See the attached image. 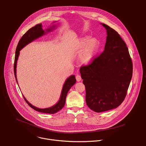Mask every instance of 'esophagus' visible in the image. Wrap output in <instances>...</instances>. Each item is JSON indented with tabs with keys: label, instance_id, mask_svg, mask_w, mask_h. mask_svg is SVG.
I'll list each match as a JSON object with an SVG mask.
<instances>
[{
	"label": "esophagus",
	"instance_id": "esophagus-1",
	"mask_svg": "<svg viewBox=\"0 0 146 146\" xmlns=\"http://www.w3.org/2000/svg\"><path fill=\"white\" fill-rule=\"evenodd\" d=\"M76 78L77 81H78V82H79V81H80L81 80V76L80 75H77L76 77Z\"/></svg>",
	"mask_w": 146,
	"mask_h": 146
}]
</instances>
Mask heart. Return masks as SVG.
<instances>
[{"mask_svg":"<svg viewBox=\"0 0 146 146\" xmlns=\"http://www.w3.org/2000/svg\"><path fill=\"white\" fill-rule=\"evenodd\" d=\"M100 43L95 37L84 36L80 38L77 42V48L82 52L79 56L80 63L84 66L91 64L95 59L99 49Z\"/></svg>","mask_w":146,"mask_h":146,"instance_id":"b5f03b06","label":"heart"}]
</instances>
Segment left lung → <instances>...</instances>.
Instances as JSON below:
<instances>
[{"label":"left lung","mask_w":146,"mask_h":146,"mask_svg":"<svg viewBox=\"0 0 146 146\" xmlns=\"http://www.w3.org/2000/svg\"><path fill=\"white\" fill-rule=\"evenodd\" d=\"M104 51L92 63L80 69L86 91L88 108L100 113L118 108L123 101L131 82L133 65L125 43L108 25Z\"/></svg>","instance_id":"8db88e82"}]
</instances>
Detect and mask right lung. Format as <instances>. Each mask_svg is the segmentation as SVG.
<instances>
[{"label":"right lung","mask_w":146,"mask_h":146,"mask_svg":"<svg viewBox=\"0 0 146 146\" xmlns=\"http://www.w3.org/2000/svg\"><path fill=\"white\" fill-rule=\"evenodd\" d=\"M58 21H54L52 25H51L49 28H47L46 29H43L42 28V24H39L35 27H32L30 29H29L21 37L19 41L18 44L17 45L16 51H15V59H14V72L15 77L16 81L18 84V81L17 78V60L19 55V51L21 50H22L24 47H25L28 44L31 43L34 40L43 36L44 35L48 34V32H52L56 28V24H55ZM76 82V80L75 78L74 75H72L69 77L65 81L64 84L62 87L60 98L58 102L54 105V106L44 109H40L37 107L33 106L32 104H31L25 98L24 95H23L25 100L28 104V105L33 109L35 110L38 111L40 113H48V114H55L57 113L59 110H60L62 108L64 107V105L66 102V98L69 92V90L71 87L75 84Z\"/></svg>","instance_id":"add662e5"}]
</instances>
